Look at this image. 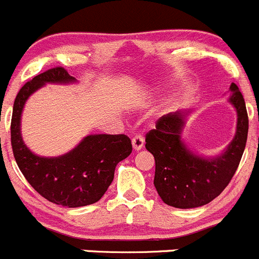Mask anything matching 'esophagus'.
Returning a JSON list of instances; mask_svg holds the SVG:
<instances>
[{
	"instance_id": "esophagus-1",
	"label": "esophagus",
	"mask_w": 259,
	"mask_h": 259,
	"mask_svg": "<svg viewBox=\"0 0 259 259\" xmlns=\"http://www.w3.org/2000/svg\"><path fill=\"white\" fill-rule=\"evenodd\" d=\"M143 143H145V138L141 135L135 136V137L132 138V146L136 151H140L141 148L143 147Z\"/></svg>"
}]
</instances>
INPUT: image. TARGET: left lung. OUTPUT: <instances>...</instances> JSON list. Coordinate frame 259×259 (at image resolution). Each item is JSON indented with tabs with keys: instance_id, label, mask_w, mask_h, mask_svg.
Here are the masks:
<instances>
[{
	"instance_id": "8db88e82",
	"label": "left lung",
	"mask_w": 259,
	"mask_h": 259,
	"mask_svg": "<svg viewBox=\"0 0 259 259\" xmlns=\"http://www.w3.org/2000/svg\"><path fill=\"white\" fill-rule=\"evenodd\" d=\"M229 102L237 111V131L224 152L215 157L194 153L181 140L190 111L161 117L146 135V148L155 157V188L162 201L174 208L205 205L222 194L237 171L248 136V114L242 93L230 85Z\"/></svg>"
}]
</instances>
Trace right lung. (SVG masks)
Here are the masks:
<instances>
[{
  "label": "right lung",
  "mask_w": 259,
  "mask_h": 259,
  "mask_svg": "<svg viewBox=\"0 0 259 259\" xmlns=\"http://www.w3.org/2000/svg\"><path fill=\"white\" fill-rule=\"evenodd\" d=\"M75 81L61 66L39 74L17 93L11 119L12 151L22 175L42 198L66 208L97 203L113 181L117 163L132 152L126 135H89L75 148L58 157H41L27 148L20 124L29 97L46 83Z\"/></svg>",
  "instance_id": "right-lung-1"
}]
</instances>
